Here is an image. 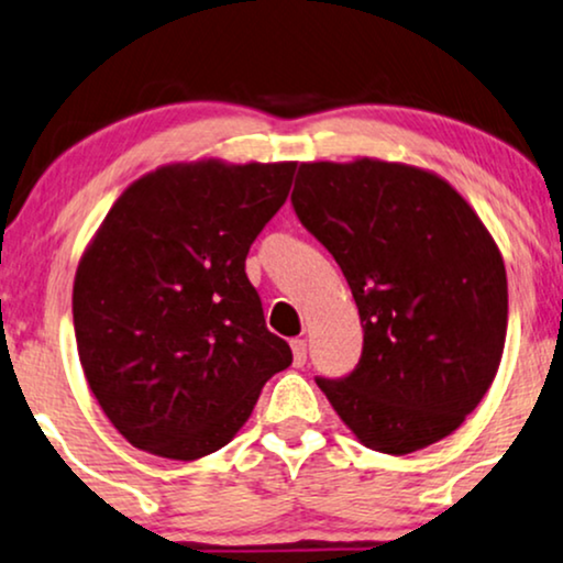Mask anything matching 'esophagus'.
Returning a JSON list of instances; mask_svg holds the SVG:
<instances>
[{
    "instance_id": "esophagus-1",
    "label": "esophagus",
    "mask_w": 563,
    "mask_h": 563,
    "mask_svg": "<svg viewBox=\"0 0 563 563\" xmlns=\"http://www.w3.org/2000/svg\"><path fill=\"white\" fill-rule=\"evenodd\" d=\"M292 357L297 367L305 365V360H308V344H305V339H292Z\"/></svg>"
}]
</instances>
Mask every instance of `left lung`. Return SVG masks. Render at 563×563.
<instances>
[{"label":"left lung","mask_w":563,"mask_h":563,"mask_svg":"<svg viewBox=\"0 0 563 563\" xmlns=\"http://www.w3.org/2000/svg\"><path fill=\"white\" fill-rule=\"evenodd\" d=\"M292 206L363 323L355 371L316 384L367 449L401 456L446 439L504 352L509 292L488 229L441 177L378 158L300 164Z\"/></svg>","instance_id":"8db88e82"}]
</instances>
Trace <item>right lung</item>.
I'll return each instance as SVG.
<instances>
[{"label":"right lung","instance_id":"1","mask_svg":"<svg viewBox=\"0 0 563 563\" xmlns=\"http://www.w3.org/2000/svg\"><path fill=\"white\" fill-rule=\"evenodd\" d=\"M295 164H172L128 187L73 287L82 373L133 446L190 462L227 446L292 365L245 258Z\"/></svg>","mask_w":563,"mask_h":563}]
</instances>
